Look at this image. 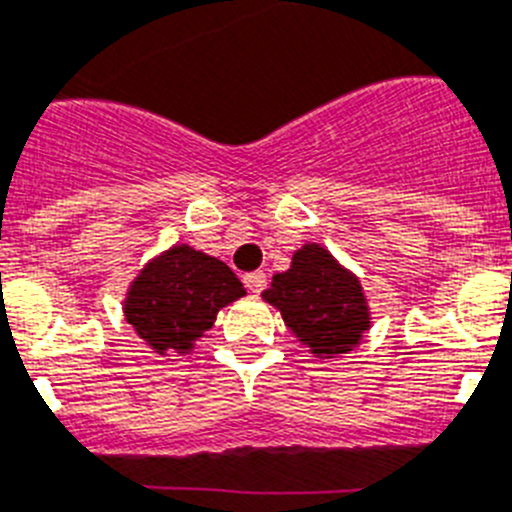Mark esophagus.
<instances>
[{"instance_id":"obj_1","label":"esophagus","mask_w":512,"mask_h":512,"mask_svg":"<svg viewBox=\"0 0 512 512\" xmlns=\"http://www.w3.org/2000/svg\"><path fill=\"white\" fill-rule=\"evenodd\" d=\"M244 286L250 288L252 293H262L265 286H268V275L262 273V270H255V273L244 275Z\"/></svg>"}]
</instances>
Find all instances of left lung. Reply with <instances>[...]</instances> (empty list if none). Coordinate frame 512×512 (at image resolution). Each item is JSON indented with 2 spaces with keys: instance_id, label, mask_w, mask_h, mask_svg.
<instances>
[{
  "instance_id": "1",
  "label": "left lung",
  "mask_w": 512,
  "mask_h": 512,
  "mask_svg": "<svg viewBox=\"0 0 512 512\" xmlns=\"http://www.w3.org/2000/svg\"><path fill=\"white\" fill-rule=\"evenodd\" d=\"M262 299L281 309L288 330L311 353L327 358L348 353L371 327L361 281L319 244L301 247Z\"/></svg>"
}]
</instances>
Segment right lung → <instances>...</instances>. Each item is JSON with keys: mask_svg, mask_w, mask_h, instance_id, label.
Wrapping results in <instances>:
<instances>
[{"mask_svg": "<svg viewBox=\"0 0 512 512\" xmlns=\"http://www.w3.org/2000/svg\"><path fill=\"white\" fill-rule=\"evenodd\" d=\"M239 296L244 286L229 265L177 244L133 281L126 319L154 353H188L193 340L211 330L221 306Z\"/></svg>", "mask_w": 512, "mask_h": 512, "instance_id": "right-lung-1", "label": "right lung"}]
</instances>
